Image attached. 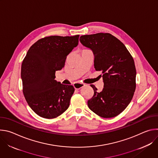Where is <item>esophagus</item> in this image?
<instances>
[{
    "label": "esophagus",
    "mask_w": 158,
    "mask_h": 158,
    "mask_svg": "<svg viewBox=\"0 0 158 158\" xmlns=\"http://www.w3.org/2000/svg\"><path fill=\"white\" fill-rule=\"evenodd\" d=\"M84 86V84H82V83H75L74 84V87L76 89H80L81 88H82Z\"/></svg>",
    "instance_id": "1"
}]
</instances>
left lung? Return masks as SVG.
Returning <instances> with one entry per match:
<instances>
[{
	"instance_id": "1",
	"label": "left lung",
	"mask_w": 158,
	"mask_h": 158,
	"mask_svg": "<svg viewBox=\"0 0 158 158\" xmlns=\"http://www.w3.org/2000/svg\"><path fill=\"white\" fill-rule=\"evenodd\" d=\"M79 40L93 51L94 68L102 73L104 82L101 92L91 85L94 95L88 100V107L100 117H116L129 105L136 89L134 59L124 44L109 33L84 35Z\"/></svg>"
}]
</instances>
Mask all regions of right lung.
Here are the masks:
<instances>
[{
    "label": "right lung",
    "mask_w": 158,
    "mask_h": 158,
    "mask_svg": "<svg viewBox=\"0 0 158 158\" xmlns=\"http://www.w3.org/2000/svg\"><path fill=\"white\" fill-rule=\"evenodd\" d=\"M79 35H51L38 40L22 63V91L30 107L44 118H56L68 109L74 88L55 80L67 56L79 42Z\"/></svg>",
    "instance_id": "add662e5"
}]
</instances>
